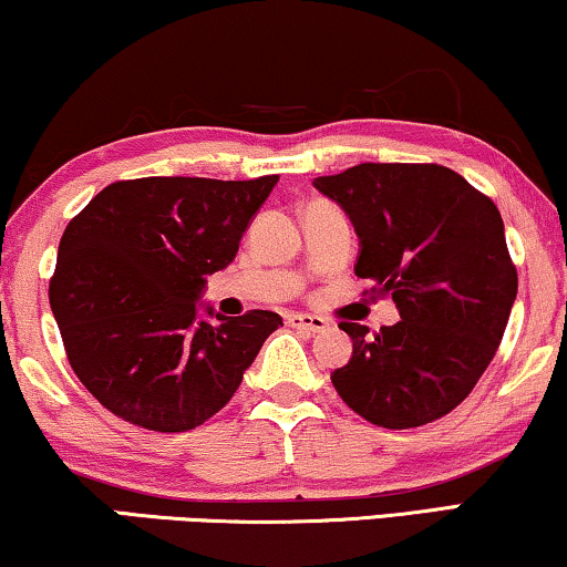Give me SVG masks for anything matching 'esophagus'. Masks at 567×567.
<instances>
[{"label":"esophagus","instance_id":"esophagus-1","mask_svg":"<svg viewBox=\"0 0 567 567\" xmlns=\"http://www.w3.org/2000/svg\"><path fill=\"white\" fill-rule=\"evenodd\" d=\"M287 323L298 331H308V333H318L323 329H329V321L321 316H310V313H290L287 316Z\"/></svg>","mask_w":567,"mask_h":567}]
</instances>
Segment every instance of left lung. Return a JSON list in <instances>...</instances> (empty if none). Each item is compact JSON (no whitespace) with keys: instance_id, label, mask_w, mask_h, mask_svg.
<instances>
[{"instance_id":"1","label":"left lung","mask_w":567,"mask_h":567,"mask_svg":"<svg viewBox=\"0 0 567 567\" xmlns=\"http://www.w3.org/2000/svg\"><path fill=\"white\" fill-rule=\"evenodd\" d=\"M360 238L354 275L393 295L401 321L352 337L331 372L349 409L370 424L411 429L442 419L481 380L504 339L516 269L491 197L440 164H374L316 177Z\"/></svg>"}]
</instances>
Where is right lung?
Listing matches in <instances>:
<instances>
[{
    "mask_svg": "<svg viewBox=\"0 0 567 567\" xmlns=\"http://www.w3.org/2000/svg\"><path fill=\"white\" fill-rule=\"evenodd\" d=\"M277 179L115 182L63 230L51 310L76 378L115 416L187 432L234 398L282 318H228L200 298Z\"/></svg>",
    "mask_w": 567,
    "mask_h": 567,
    "instance_id": "obj_1",
    "label": "right lung"
}]
</instances>
